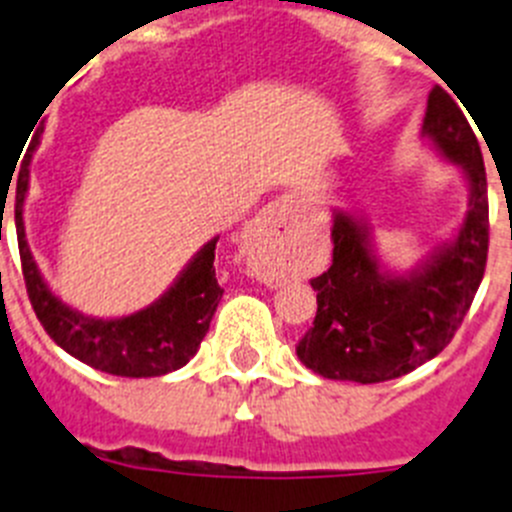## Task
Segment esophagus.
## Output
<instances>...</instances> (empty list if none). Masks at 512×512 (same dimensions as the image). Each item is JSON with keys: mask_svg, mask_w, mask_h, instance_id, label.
Masks as SVG:
<instances>
[{"mask_svg": "<svg viewBox=\"0 0 512 512\" xmlns=\"http://www.w3.org/2000/svg\"><path fill=\"white\" fill-rule=\"evenodd\" d=\"M289 233V202L277 200L271 202L251 225V235L259 241H271V238H282Z\"/></svg>", "mask_w": 512, "mask_h": 512, "instance_id": "obj_1", "label": "esophagus"}]
</instances>
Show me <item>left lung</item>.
Here are the masks:
<instances>
[{
	"instance_id": "1",
	"label": "left lung",
	"mask_w": 512,
	"mask_h": 512,
	"mask_svg": "<svg viewBox=\"0 0 512 512\" xmlns=\"http://www.w3.org/2000/svg\"><path fill=\"white\" fill-rule=\"evenodd\" d=\"M423 138L467 179L459 230L405 271L379 259L372 225L333 210V264L312 279L318 315L297 343L307 369L338 382L374 384L410 374L449 346L485 277L490 210L477 135L449 92L433 87Z\"/></svg>"
}]
</instances>
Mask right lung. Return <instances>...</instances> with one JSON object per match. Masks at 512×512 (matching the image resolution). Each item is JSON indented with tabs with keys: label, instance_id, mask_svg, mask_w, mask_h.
<instances>
[{
	"label": "right lung",
	"instance_id": "add662e5",
	"mask_svg": "<svg viewBox=\"0 0 512 512\" xmlns=\"http://www.w3.org/2000/svg\"><path fill=\"white\" fill-rule=\"evenodd\" d=\"M38 140L30 153L35 151ZM30 158L22 164L15 197V228L25 287L45 333L74 359L115 377H164L182 369L200 348L223 297L215 277L217 238L207 241L179 271L164 295L122 318H94L76 310L48 287L25 238V200L30 189Z\"/></svg>",
	"mask_w": 512,
	"mask_h": 512
}]
</instances>
